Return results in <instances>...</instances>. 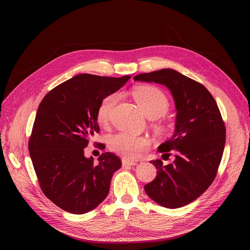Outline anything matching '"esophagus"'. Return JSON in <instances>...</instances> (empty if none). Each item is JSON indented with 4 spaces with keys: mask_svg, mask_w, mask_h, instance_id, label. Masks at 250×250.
<instances>
[{
    "mask_svg": "<svg viewBox=\"0 0 250 250\" xmlns=\"http://www.w3.org/2000/svg\"><path fill=\"white\" fill-rule=\"evenodd\" d=\"M138 163L135 162V161H129V160H126V159H123V166H135Z\"/></svg>",
    "mask_w": 250,
    "mask_h": 250,
    "instance_id": "esophagus-1",
    "label": "esophagus"
}]
</instances>
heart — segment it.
Here are the masks:
<instances>
[{"instance_id": "obj_1", "label": "heart", "mask_w": 250, "mask_h": 250, "mask_svg": "<svg viewBox=\"0 0 250 250\" xmlns=\"http://www.w3.org/2000/svg\"><path fill=\"white\" fill-rule=\"evenodd\" d=\"M133 96L139 106L148 117L158 118L164 115L169 108V100L164 92L155 86H140L133 91ZM120 94L111 93L105 96L97 108V121L101 125L107 124L112 110L116 105ZM111 151L126 159H135L143 151L148 149L150 141L144 136H137L128 133H118L108 140Z\"/></svg>"}]
</instances>
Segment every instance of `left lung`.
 I'll return each instance as SVG.
<instances>
[{
  "label": "left lung",
  "instance_id": "left-lung-1",
  "mask_svg": "<svg viewBox=\"0 0 250 250\" xmlns=\"http://www.w3.org/2000/svg\"><path fill=\"white\" fill-rule=\"evenodd\" d=\"M135 81L165 85L177 110L173 136L158 148L167 160L151 161L157 168L153 181L144 187L150 198L162 207L186 206L205 192L214 181L223 156L226 128L218 105L208 90L172 69L135 76Z\"/></svg>",
  "mask_w": 250,
  "mask_h": 250
}]
</instances>
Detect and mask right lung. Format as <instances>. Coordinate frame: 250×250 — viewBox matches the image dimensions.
<instances>
[{
  "label": "right lung",
  "instance_id": "obj_1",
  "mask_svg": "<svg viewBox=\"0 0 250 250\" xmlns=\"http://www.w3.org/2000/svg\"><path fill=\"white\" fill-rule=\"evenodd\" d=\"M129 78L77 75L50 90L39 104L29 154L42 190L63 211L88 213L108 194L112 174L122 167L121 159L106 152L94 163L92 157L84 156V148L99 133L100 101Z\"/></svg>",
  "mask_w": 250,
  "mask_h": 250
}]
</instances>
